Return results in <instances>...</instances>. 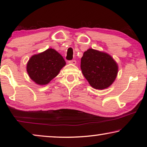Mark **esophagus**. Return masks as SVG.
<instances>
[{
	"label": "esophagus",
	"instance_id": "esophagus-1",
	"mask_svg": "<svg viewBox=\"0 0 147 147\" xmlns=\"http://www.w3.org/2000/svg\"><path fill=\"white\" fill-rule=\"evenodd\" d=\"M69 63H71V64H73V65H76V61L75 59H72V60L69 61Z\"/></svg>",
	"mask_w": 147,
	"mask_h": 147
}]
</instances>
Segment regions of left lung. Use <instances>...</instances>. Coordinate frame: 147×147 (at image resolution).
Masks as SVG:
<instances>
[{
  "label": "left lung",
  "mask_w": 147,
  "mask_h": 147,
  "mask_svg": "<svg viewBox=\"0 0 147 147\" xmlns=\"http://www.w3.org/2000/svg\"><path fill=\"white\" fill-rule=\"evenodd\" d=\"M81 70L91 86L104 89L110 86L118 73V66L109 54L89 49L81 58Z\"/></svg>",
  "instance_id": "obj_1"
}]
</instances>
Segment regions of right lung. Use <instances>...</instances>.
Wrapping results in <instances>:
<instances>
[{
	"mask_svg": "<svg viewBox=\"0 0 147 147\" xmlns=\"http://www.w3.org/2000/svg\"><path fill=\"white\" fill-rule=\"evenodd\" d=\"M65 65L63 57L54 49L32 56L27 63L26 70L32 80L39 85H46L58 75Z\"/></svg>",
	"mask_w": 147,
	"mask_h": 147,
	"instance_id": "add662e5",
	"label": "right lung"
}]
</instances>
